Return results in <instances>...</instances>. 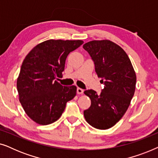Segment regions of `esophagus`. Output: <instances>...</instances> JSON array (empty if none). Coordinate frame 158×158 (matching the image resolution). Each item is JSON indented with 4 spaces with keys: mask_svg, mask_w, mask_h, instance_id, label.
Returning a JSON list of instances; mask_svg holds the SVG:
<instances>
[{
    "mask_svg": "<svg viewBox=\"0 0 158 158\" xmlns=\"http://www.w3.org/2000/svg\"><path fill=\"white\" fill-rule=\"evenodd\" d=\"M83 89H82L81 88H77V94H83Z\"/></svg>",
    "mask_w": 158,
    "mask_h": 158,
    "instance_id": "obj_1",
    "label": "esophagus"
}]
</instances>
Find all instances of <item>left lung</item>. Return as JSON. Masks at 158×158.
Returning <instances> with one entry per match:
<instances>
[{"mask_svg":"<svg viewBox=\"0 0 158 158\" xmlns=\"http://www.w3.org/2000/svg\"><path fill=\"white\" fill-rule=\"evenodd\" d=\"M83 49L94 62L95 70L104 88L101 94L94 90L84 91L91 101L84 116L90 126L107 129L114 126L126 113L136 87V73L128 55L110 40H94Z\"/></svg>","mask_w":158,"mask_h":158,"instance_id":"left-lung-1","label":"left lung"}]
</instances>
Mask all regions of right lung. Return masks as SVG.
Listing matches in <instances>:
<instances>
[{
  "instance_id": "1",
  "label": "right lung",
  "mask_w": 158,
  "mask_h": 158,
  "mask_svg": "<svg viewBox=\"0 0 158 158\" xmlns=\"http://www.w3.org/2000/svg\"><path fill=\"white\" fill-rule=\"evenodd\" d=\"M83 44L82 40H49L26 56L16 85L19 101L34 122L41 125L56 122L75 96L76 86H63L56 79L62 77L69 53Z\"/></svg>"
}]
</instances>
